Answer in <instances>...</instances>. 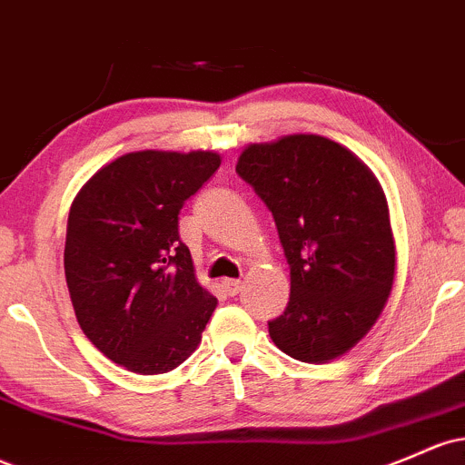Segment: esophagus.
<instances>
[{
  "label": "esophagus",
  "mask_w": 465,
  "mask_h": 465,
  "mask_svg": "<svg viewBox=\"0 0 465 465\" xmlns=\"http://www.w3.org/2000/svg\"><path fill=\"white\" fill-rule=\"evenodd\" d=\"M242 289V280H224V291L229 295H238V291Z\"/></svg>",
  "instance_id": "1"
}]
</instances>
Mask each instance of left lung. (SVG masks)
Masks as SVG:
<instances>
[{"label":"left lung","instance_id":"left-lung-1","mask_svg":"<svg viewBox=\"0 0 465 465\" xmlns=\"http://www.w3.org/2000/svg\"><path fill=\"white\" fill-rule=\"evenodd\" d=\"M236 172L273 213L291 267L289 304L269 322L282 353L338 360L373 329L395 280V238L380 181L320 134L249 143Z\"/></svg>","mask_w":465,"mask_h":465}]
</instances>
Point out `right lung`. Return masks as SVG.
Here are the masks:
<instances>
[{
    "label": "right lung",
    "mask_w": 465,
    "mask_h": 465,
    "mask_svg": "<svg viewBox=\"0 0 465 465\" xmlns=\"http://www.w3.org/2000/svg\"><path fill=\"white\" fill-rule=\"evenodd\" d=\"M218 167L221 154L209 150L130 152L74 196L64 269L76 322L132 373L174 371L216 309L178 238V212Z\"/></svg>",
    "instance_id": "obj_1"
}]
</instances>
